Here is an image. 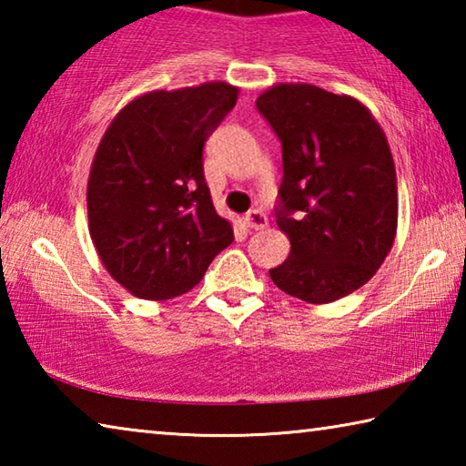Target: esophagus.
<instances>
[{
	"instance_id": "1",
	"label": "esophagus",
	"mask_w": 466,
	"mask_h": 466,
	"mask_svg": "<svg viewBox=\"0 0 466 466\" xmlns=\"http://www.w3.org/2000/svg\"><path fill=\"white\" fill-rule=\"evenodd\" d=\"M244 222H247V226L252 228V230H263V228L269 224V218H267V214H263L261 209H250L247 218H244Z\"/></svg>"
}]
</instances>
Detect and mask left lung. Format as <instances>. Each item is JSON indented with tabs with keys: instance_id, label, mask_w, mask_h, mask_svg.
Masks as SVG:
<instances>
[{
	"instance_id": "obj_1",
	"label": "left lung",
	"mask_w": 466,
	"mask_h": 466,
	"mask_svg": "<svg viewBox=\"0 0 466 466\" xmlns=\"http://www.w3.org/2000/svg\"><path fill=\"white\" fill-rule=\"evenodd\" d=\"M257 110L281 141L275 219L291 244L271 279L304 302H335L374 278L397 234L384 131L356 98L310 84L273 86Z\"/></svg>"
}]
</instances>
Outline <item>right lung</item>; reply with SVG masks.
<instances>
[{"instance_id":"1","label":"right lung","mask_w":466,"mask_h":466,"mask_svg":"<svg viewBox=\"0 0 466 466\" xmlns=\"http://www.w3.org/2000/svg\"><path fill=\"white\" fill-rule=\"evenodd\" d=\"M238 98L209 82L129 102L94 156L90 236L106 271L144 299H168L201 281L234 240L203 175V147Z\"/></svg>"}]
</instances>
